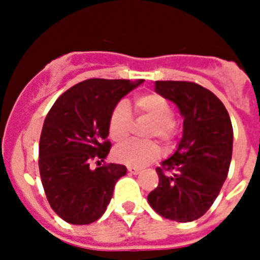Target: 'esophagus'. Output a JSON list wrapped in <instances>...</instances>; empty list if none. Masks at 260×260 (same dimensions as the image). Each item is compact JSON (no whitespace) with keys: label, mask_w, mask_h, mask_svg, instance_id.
I'll return each instance as SVG.
<instances>
[{"label":"esophagus","mask_w":260,"mask_h":260,"mask_svg":"<svg viewBox=\"0 0 260 260\" xmlns=\"http://www.w3.org/2000/svg\"><path fill=\"white\" fill-rule=\"evenodd\" d=\"M127 171H128V173L138 174L139 172H141V169H139V168H135V167H127Z\"/></svg>","instance_id":"obj_1"}]
</instances>
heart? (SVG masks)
Returning <instances> with one entry per match:
<instances>
[{"instance_id":"b5f03b06","label":"heart","mask_w":260,"mask_h":260,"mask_svg":"<svg viewBox=\"0 0 260 260\" xmlns=\"http://www.w3.org/2000/svg\"><path fill=\"white\" fill-rule=\"evenodd\" d=\"M135 113L152 121L148 138H158L162 143H169L177 134V123L173 110L164 96L156 92L138 95L134 99ZM132 113L125 103H117L108 117V134L112 141L123 142L132 130ZM161 150L155 142L130 141L116 147L114 158L128 167H144L160 157Z\"/></svg>"}]
</instances>
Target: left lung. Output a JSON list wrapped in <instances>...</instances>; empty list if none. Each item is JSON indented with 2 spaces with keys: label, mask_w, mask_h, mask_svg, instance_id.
Returning a JSON list of instances; mask_svg holds the SVG:
<instances>
[{
  "label": "left lung",
  "mask_w": 260,
  "mask_h": 260,
  "mask_svg": "<svg viewBox=\"0 0 260 260\" xmlns=\"http://www.w3.org/2000/svg\"><path fill=\"white\" fill-rule=\"evenodd\" d=\"M155 91L178 107L183 134L176 152L156 168L158 185L147 199L165 219L194 221L210 210L228 176L231 117L217 96L192 82L157 80Z\"/></svg>",
  "instance_id": "obj_1"
}]
</instances>
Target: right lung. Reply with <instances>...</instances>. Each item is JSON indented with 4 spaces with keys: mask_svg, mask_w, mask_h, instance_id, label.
I'll list each match as a JSON object with an SVG mask.
<instances>
[{
    "mask_svg": "<svg viewBox=\"0 0 260 260\" xmlns=\"http://www.w3.org/2000/svg\"><path fill=\"white\" fill-rule=\"evenodd\" d=\"M143 79H87L69 88L45 117L39 169L50 207L69 224L86 225L104 215L114 185L126 174L121 164H100L110 151V110ZM95 161L96 170L89 165Z\"/></svg>",
    "mask_w": 260,
    "mask_h": 260,
    "instance_id": "obj_1",
    "label": "right lung"
}]
</instances>
